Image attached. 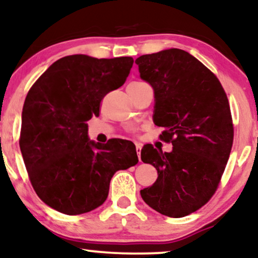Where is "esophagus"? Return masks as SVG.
I'll return each mask as SVG.
<instances>
[{
  "mask_svg": "<svg viewBox=\"0 0 258 258\" xmlns=\"http://www.w3.org/2000/svg\"><path fill=\"white\" fill-rule=\"evenodd\" d=\"M141 149H142V145H141V143H136L137 156H139V160H140V161H141Z\"/></svg>",
  "mask_w": 258,
  "mask_h": 258,
  "instance_id": "esophagus-1",
  "label": "esophagus"
}]
</instances>
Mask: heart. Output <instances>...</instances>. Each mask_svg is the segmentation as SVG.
Here are the masks:
<instances>
[{"label":"heart","mask_w":258,"mask_h":258,"mask_svg":"<svg viewBox=\"0 0 258 258\" xmlns=\"http://www.w3.org/2000/svg\"><path fill=\"white\" fill-rule=\"evenodd\" d=\"M136 84H141V82H133V83H130L129 85H136ZM128 132L129 133H134V132H135V128H129Z\"/></svg>","instance_id":"1"}]
</instances>
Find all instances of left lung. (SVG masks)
Instances as JSON below:
<instances>
[{"mask_svg": "<svg viewBox=\"0 0 258 258\" xmlns=\"http://www.w3.org/2000/svg\"><path fill=\"white\" fill-rule=\"evenodd\" d=\"M135 62L154 89V123L165 128L160 140L173 145L170 153L143 147L141 160L155 167L158 179L141 197L161 215L181 218L205 205L219 186L233 142L229 99L215 73L182 49Z\"/></svg>", "mask_w": 258, "mask_h": 258, "instance_id": "1", "label": "left lung"}]
</instances>
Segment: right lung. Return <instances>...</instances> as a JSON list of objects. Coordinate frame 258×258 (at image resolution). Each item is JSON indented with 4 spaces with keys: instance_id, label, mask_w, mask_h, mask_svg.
Masks as SVG:
<instances>
[{
    "instance_id": "right-lung-1",
    "label": "right lung",
    "mask_w": 258,
    "mask_h": 258,
    "mask_svg": "<svg viewBox=\"0 0 258 258\" xmlns=\"http://www.w3.org/2000/svg\"><path fill=\"white\" fill-rule=\"evenodd\" d=\"M133 63L132 56L68 55L29 89L19 143L33 188L46 205L69 216L90 212L108 198L113 174L139 162L132 142L90 141L86 123L99 116L105 95L124 84Z\"/></svg>"
}]
</instances>
